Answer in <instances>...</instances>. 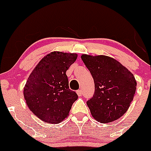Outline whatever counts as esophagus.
Listing matches in <instances>:
<instances>
[{"instance_id": "34e87169", "label": "esophagus", "mask_w": 151, "mask_h": 151, "mask_svg": "<svg viewBox=\"0 0 151 151\" xmlns=\"http://www.w3.org/2000/svg\"><path fill=\"white\" fill-rule=\"evenodd\" d=\"M77 94H78V95H79V96H81V95H82V89H78L77 90Z\"/></svg>"}]
</instances>
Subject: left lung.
<instances>
[{
	"label": "left lung",
	"instance_id": "8db88e82",
	"mask_svg": "<svg viewBox=\"0 0 151 151\" xmlns=\"http://www.w3.org/2000/svg\"><path fill=\"white\" fill-rule=\"evenodd\" d=\"M81 58L95 83L93 97L86 102L92 117L101 123L120 118L134 99L137 86L134 75L109 56L83 54Z\"/></svg>",
	"mask_w": 151,
	"mask_h": 151
}]
</instances>
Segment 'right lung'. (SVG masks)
Segmentation results:
<instances>
[{"label": "right lung", "instance_id": "add662e5", "mask_svg": "<svg viewBox=\"0 0 151 151\" xmlns=\"http://www.w3.org/2000/svg\"><path fill=\"white\" fill-rule=\"evenodd\" d=\"M76 59V53L50 52L40 61L27 81L24 89L27 105L46 123H60L78 99L69 89L65 73Z\"/></svg>", "mask_w": 151, "mask_h": 151}]
</instances>
